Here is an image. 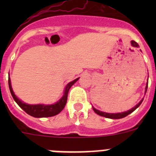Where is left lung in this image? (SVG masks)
Instances as JSON below:
<instances>
[{
  "mask_svg": "<svg viewBox=\"0 0 156 156\" xmlns=\"http://www.w3.org/2000/svg\"><path fill=\"white\" fill-rule=\"evenodd\" d=\"M131 44L132 46L135 47V48H138L139 47V45H138V44L136 43V41H131ZM147 88H148V82L146 83V90H147ZM143 100H144V99H142L141 100V101L138 104H136V106H134L133 108H132L131 109L128 110V111L127 112H121V113H106V112H101V111H99V110L96 109L95 108L93 107V109H94V111L96 113H97V115H99L100 116H103V117H106V118H108V119H122V118H125L126 117L127 115H128L129 114H130L131 112H133V111H134L135 109H136L138 107H139L140 106V104L142 103Z\"/></svg>",
  "mask_w": 156,
  "mask_h": 156,
  "instance_id": "8db88e82",
  "label": "left lung"
}]
</instances>
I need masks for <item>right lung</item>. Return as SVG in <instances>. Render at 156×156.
<instances>
[{
	"label": "right lung",
	"instance_id": "add662e5",
	"mask_svg": "<svg viewBox=\"0 0 156 156\" xmlns=\"http://www.w3.org/2000/svg\"><path fill=\"white\" fill-rule=\"evenodd\" d=\"M79 78H76L74 81L69 82L66 85L64 90V95L57 103L55 104L52 105H44V104H37V105H29L27 103H23V101L17 98L16 96L14 94L13 90L12 89V86H11L10 78L9 77L8 78V84L9 88L12 95V98L15 100L16 103L20 106V107L23 108L27 114L30 115L31 116H33L34 118H46V117H51V116H54L56 115L59 114L64 107H65L66 104L67 102V97H68V93L69 89L76 82Z\"/></svg>",
	"mask_w": 156,
	"mask_h": 156
}]
</instances>
